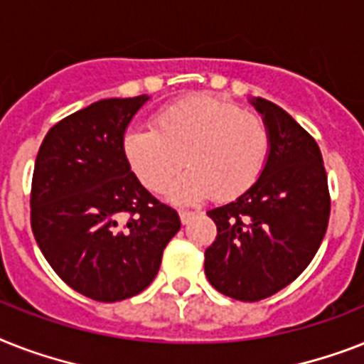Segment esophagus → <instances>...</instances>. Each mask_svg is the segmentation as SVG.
<instances>
[{
  "label": "esophagus",
  "mask_w": 364,
  "mask_h": 364,
  "mask_svg": "<svg viewBox=\"0 0 364 364\" xmlns=\"http://www.w3.org/2000/svg\"><path fill=\"white\" fill-rule=\"evenodd\" d=\"M179 217H181V223L183 224H187L188 220H191V218L194 217V213H192V211H185V209H181V211H179Z\"/></svg>",
  "instance_id": "1"
}]
</instances>
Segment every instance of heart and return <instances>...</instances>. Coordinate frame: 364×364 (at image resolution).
<instances>
[{
  "mask_svg": "<svg viewBox=\"0 0 364 364\" xmlns=\"http://www.w3.org/2000/svg\"><path fill=\"white\" fill-rule=\"evenodd\" d=\"M269 151L264 117L213 95L173 102L156 112L153 129L134 127L123 136L127 162L149 191H164L187 162L191 168L170 188L185 202L211 192L217 198L243 194L262 176Z\"/></svg>",
  "mask_w": 364,
  "mask_h": 364,
  "instance_id": "heart-1",
  "label": "heart"
}]
</instances>
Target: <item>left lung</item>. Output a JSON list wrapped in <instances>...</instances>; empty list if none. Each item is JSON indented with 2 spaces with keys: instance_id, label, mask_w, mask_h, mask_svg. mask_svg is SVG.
<instances>
[{
  "instance_id": "1",
  "label": "left lung",
  "mask_w": 364,
  "mask_h": 364,
  "mask_svg": "<svg viewBox=\"0 0 364 364\" xmlns=\"http://www.w3.org/2000/svg\"><path fill=\"white\" fill-rule=\"evenodd\" d=\"M271 134L267 164L235 202L208 211L217 237L205 250V277L237 301H262L294 282L327 232L331 196L316 140L280 106L250 100Z\"/></svg>"
}]
</instances>
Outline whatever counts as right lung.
Masks as SVG:
<instances>
[{
  "mask_svg": "<svg viewBox=\"0 0 364 364\" xmlns=\"http://www.w3.org/2000/svg\"><path fill=\"white\" fill-rule=\"evenodd\" d=\"M147 97L105 99L44 136L31 181V230L65 284L100 301L140 294L179 232L176 209L141 187L123 136Z\"/></svg>",
  "mask_w": 364,
  "mask_h": 364,
  "instance_id": "add662e5",
  "label": "right lung"
}]
</instances>
